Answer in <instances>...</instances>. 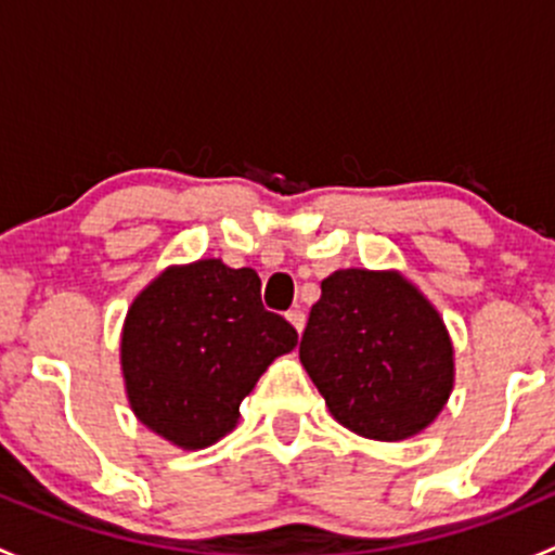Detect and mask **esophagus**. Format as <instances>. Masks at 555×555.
Wrapping results in <instances>:
<instances>
[{
	"instance_id": "esophagus-1",
	"label": "esophagus",
	"mask_w": 555,
	"mask_h": 555,
	"mask_svg": "<svg viewBox=\"0 0 555 555\" xmlns=\"http://www.w3.org/2000/svg\"><path fill=\"white\" fill-rule=\"evenodd\" d=\"M287 322L289 324H293V327H295V333H304V324H306V313L304 311H298V309H295V311H287Z\"/></svg>"
}]
</instances>
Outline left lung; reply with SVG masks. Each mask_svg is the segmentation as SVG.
Here are the masks:
<instances>
[{"label":"left lung","instance_id":"obj_1","mask_svg":"<svg viewBox=\"0 0 555 555\" xmlns=\"http://www.w3.org/2000/svg\"><path fill=\"white\" fill-rule=\"evenodd\" d=\"M300 362L335 422L384 443L424 433L456 376L451 335L427 295L400 271L367 268L324 279Z\"/></svg>","mask_w":555,"mask_h":555}]
</instances>
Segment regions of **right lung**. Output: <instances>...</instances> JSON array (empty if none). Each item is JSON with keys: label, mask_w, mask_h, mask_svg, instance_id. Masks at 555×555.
I'll return each instance as SVG.
<instances>
[{"label": "right lung", "mask_w": 555, "mask_h": 555, "mask_svg": "<svg viewBox=\"0 0 555 555\" xmlns=\"http://www.w3.org/2000/svg\"><path fill=\"white\" fill-rule=\"evenodd\" d=\"M298 333L262 309L260 276L217 257L169 266L128 306L120 371L133 416L182 451L233 433L238 405Z\"/></svg>", "instance_id": "add662e5"}]
</instances>
